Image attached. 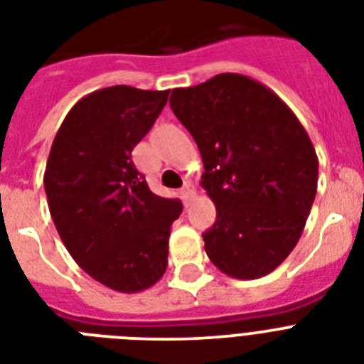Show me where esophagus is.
<instances>
[{"label":"esophagus","mask_w":364,"mask_h":364,"mask_svg":"<svg viewBox=\"0 0 364 364\" xmlns=\"http://www.w3.org/2000/svg\"><path fill=\"white\" fill-rule=\"evenodd\" d=\"M191 195H193V191H191V186H189V184H186L184 188L180 189V197H182V200H184L186 204L191 200Z\"/></svg>","instance_id":"34e87169"}]
</instances>
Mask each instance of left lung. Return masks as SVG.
Listing matches in <instances>:
<instances>
[{"mask_svg": "<svg viewBox=\"0 0 364 364\" xmlns=\"http://www.w3.org/2000/svg\"><path fill=\"white\" fill-rule=\"evenodd\" d=\"M169 104L199 146L218 212L204 251L229 277L268 275L296 247L316 197L311 137L272 89L242 74L173 89Z\"/></svg>", "mask_w": 364, "mask_h": 364, "instance_id": "obj_1", "label": "left lung"}]
</instances>
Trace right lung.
<instances>
[{"label": "right lung", "mask_w": 364, "mask_h": 364, "mask_svg": "<svg viewBox=\"0 0 364 364\" xmlns=\"http://www.w3.org/2000/svg\"><path fill=\"white\" fill-rule=\"evenodd\" d=\"M169 91L113 85L83 96L55 134L44 189L55 229L81 269L122 294L143 292L167 269L178 199L154 195L132 150Z\"/></svg>", "instance_id": "right-lung-1"}]
</instances>
